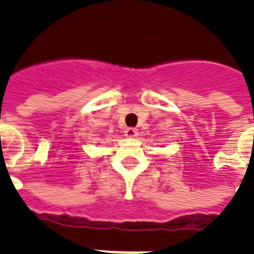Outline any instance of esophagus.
Wrapping results in <instances>:
<instances>
[{
	"label": "esophagus",
	"instance_id": "esophagus-1",
	"mask_svg": "<svg viewBox=\"0 0 254 254\" xmlns=\"http://www.w3.org/2000/svg\"><path fill=\"white\" fill-rule=\"evenodd\" d=\"M125 135L127 137H135L137 135V129L136 128H132V127H128V128H126Z\"/></svg>",
	"mask_w": 254,
	"mask_h": 254
}]
</instances>
